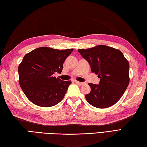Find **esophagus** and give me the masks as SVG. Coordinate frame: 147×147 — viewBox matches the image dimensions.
<instances>
[{
    "mask_svg": "<svg viewBox=\"0 0 147 147\" xmlns=\"http://www.w3.org/2000/svg\"><path fill=\"white\" fill-rule=\"evenodd\" d=\"M75 83H77V84H78V85H84V83L80 82H78V81H75Z\"/></svg>",
    "mask_w": 147,
    "mask_h": 147,
    "instance_id": "1",
    "label": "esophagus"
}]
</instances>
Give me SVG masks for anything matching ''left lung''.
<instances>
[{"label": "left lung", "instance_id": "obj_1", "mask_svg": "<svg viewBox=\"0 0 147 147\" xmlns=\"http://www.w3.org/2000/svg\"><path fill=\"white\" fill-rule=\"evenodd\" d=\"M78 52L88 62L92 73L100 78L99 85L88 83L91 92L85 95L87 102L99 109L114 105L129 85L128 61L118 49L104 45Z\"/></svg>", "mask_w": 147, "mask_h": 147}]
</instances>
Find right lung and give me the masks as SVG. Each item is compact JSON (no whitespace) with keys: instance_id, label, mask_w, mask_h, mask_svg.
<instances>
[{"instance_id":"right-lung-1","label":"right lung","mask_w":147,"mask_h":147,"mask_svg":"<svg viewBox=\"0 0 147 147\" xmlns=\"http://www.w3.org/2000/svg\"><path fill=\"white\" fill-rule=\"evenodd\" d=\"M73 51L42 47L24 56L18 67L19 83L30 102L50 107L62 100L71 81H62L53 74L61 73L64 62Z\"/></svg>"}]
</instances>
